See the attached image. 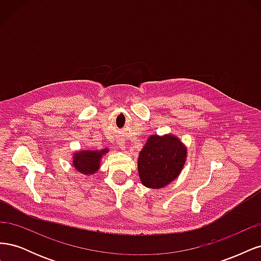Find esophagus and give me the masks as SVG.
I'll list each match as a JSON object with an SVG mask.
<instances>
[{"label":"esophagus","mask_w":261,"mask_h":261,"mask_svg":"<svg viewBox=\"0 0 261 261\" xmlns=\"http://www.w3.org/2000/svg\"><path fill=\"white\" fill-rule=\"evenodd\" d=\"M118 148L122 149V150H124V149H125V145H124L123 141H121V143H118Z\"/></svg>","instance_id":"esophagus-1"}]
</instances>
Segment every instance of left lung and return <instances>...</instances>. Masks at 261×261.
Wrapping results in <instances>:
<instances>
[{
    "instance_id": "1",
    "label": "left lung",
    "mask_w": 261,
    "mask_h": 261,
    "mask_svg": "<svg viewBox=\"0 0 261 261\" xmlns=\"http://www.w3.org/2000/svg\"><path fill=\"white\" fill-rule=\"evenodd\" d=\"M186 153V148L175 136H150L138 156L141 183L155 189L167 186L183 169Z\"/></svg>"
}]
</instances>
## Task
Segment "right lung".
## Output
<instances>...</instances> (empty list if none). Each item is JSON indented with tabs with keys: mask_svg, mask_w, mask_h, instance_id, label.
<instances>
[{
	"mask_svg": "<svg viewBox=\"0 0 261 261\" xmlns=\"http://www.w3.org/2000/svg\"><path fill=\"white\" fill-rule=\"evenodd\" d=\"M109 151V149H103L101 151H94V150H85V151L77 152L74 154L73 165L75 169L84 173V174H92L97 172L100 168V160L102 155Z\"/></svg>",
	"mask_w": 261,
	"mask_h": 261,
	"instance_id": "obj_1",
	"label": "right lung"
}]
</instances>
